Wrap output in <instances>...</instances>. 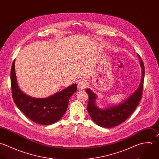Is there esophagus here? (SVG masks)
I'll return each instance as SVG.
<instances>
[{
  "label": "esophagus",
  "mask_w": 159,
  "mask_h": 159,
  "mask_svg": "<svg viewBox=\"0 0 159 159\" xmlns=\"http://www.w3.org/2000/svg\"><path fill=\"white\" fill-rule=\"evenodd\" d=\"M88 86V83L84 80H81L78 83V89L81 90L84 89Z\"/></svg>",
  "instance_id": "obj_1"
}]
</instances>
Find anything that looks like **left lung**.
<instances>
[{"label":"left lung","mask_w":159,"mask_h":159,"mask_svg":"<svg viewBox=\"0 0 159 159\" xmlns=\"http://www.w3.org/2000/svg\"><path fill=\"white\" fill-rule=\"evenodd\" d=\"M138 57L142 68L141 81L137 90L122 103L116 106L100 108L95 102L97 96L91 89H86V93L89 95L88 111L92 120L98 125L104 128L115 127L124 122L138 106L143 94L145 70L143 61L139 54H138Z\"/></svg>","instance_id":"obj_1"}]
</instances>
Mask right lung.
I'll return each mask as SVG.
<instances>
[{
	"instance_id": "1",
	"label": "right lung",
	"mask_w": 159,
	"mask_h": 159,
	"mask_svg": "<svg viewBox=\"0 0 159 159\" xmlns=\"http://www.w3.org/2000/svg\"><path fill=\"white\" fill-rule=\"evenodd\" d=\"M15 60L10 71L13 99L17 107L34 122L49 125L58 121L64 115L68 106L70 98L76 93V84L46 98H35L23 93L19 88L15 70Z\"/></svg>"
}]
</instances>
